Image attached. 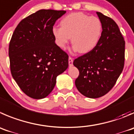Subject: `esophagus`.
Returning <instances> with one entry per match:
<instances>
[{"mask_svg":"<svg viewBox=\"0 0 134 134\" xmlns=\"http://www.w3.org/2000/svg\"><path fill=\"white\" fill-rule=\"evenodd\" d=\"M72 63H73V59L71 57H69V65L70 67L72 65Z\"/></svg>","mask_w":134,"mask_h":134,"instance_id":"34e87169","label":"esophagus"}]
</instances>
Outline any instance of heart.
<instances>
[{
	"mask_svg": "<svg viewBox=\"0 0 134 134\" xmlns=\"http://www.w3.org/2000/svg\"><path fill=\"white\" fill-rule=\"evenodd\" d=\"M61 27H54L52 34L55 43L65 48L71 37L73 49L81 54L92 51L102 35V23L99 18L82 12L72 13L62 19Z\"/></svg>",
	"mask_w": 134,
	"mask_h": 134,
	"instance_id": "b5f03b06",
	"label": "heart"
}]
</instances>
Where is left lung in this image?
I'll list each match as a JSON object with an SVG mask.
<instances>
[{"mask_svg":"<svg viewBox=\"0 0 134 134\" xmlns=\"http://www.w3.org/2000/svg\"><path fill=\"white\" fill-rule=\"evenodd\" d=\"M102 23V35L97 46L75 59L73 65L79 75L75 85L82 95L98 98L115 86L124 65L125 41L119 26L109 17L97 12Z\"/></svg>","mask_w":134,"mask_h":134,"instance_id":"obj_1","label":"left lung"}]
</instances>
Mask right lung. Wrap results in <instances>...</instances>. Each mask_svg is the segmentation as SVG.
I'll use <instances>...</instances> for the list:
<instances>
[{"label":"right lung","mask_w":134,"mask_h":134,"mask_svg":"<svg viewBox=\"0 0 134 134\" xmlns=\"http://www.w3.org/2000/svg\"><path fill=\"white\" fill-rule=\"evenodd\" d=\"M64 10H40L22 19L10 44V71L20 89L31 98L48 96L56 78L69 66V55L55 43L53 26Z\"/></svg>","instance_id":"1"}]
</instances>
